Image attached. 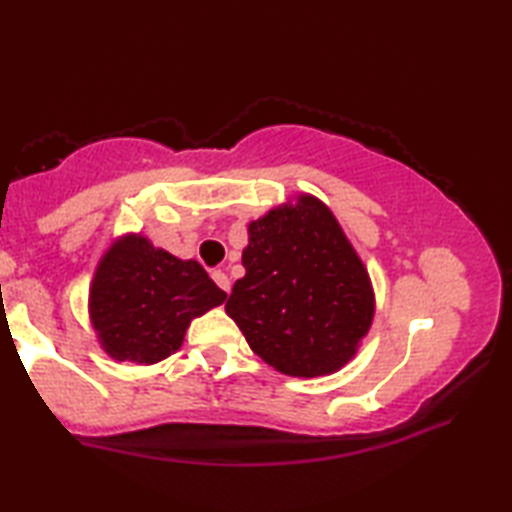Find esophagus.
I'll list each match as a JSON object with an SVG mask.
<instances>
[{
    "label": "esophagus",
    "instance_id": "obj_1",
    "mask_svg": "<svg viewBox=\"0 0 512 512\" xmlns=\"http://www.w3.org/2000/svg\"><path fill=\"white\" fill-rule=\"evenodd\" d=\"M212 280H214L216 284H219V289H223L225 293H230V277L225 275L223 271H214V273H212Z\"/></svg>",
    "mask_w": 512,
    "mask_h": 512
}]
</instances>
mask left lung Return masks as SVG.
I'll return each instance as SVG.
<instances>
[{"label":"left lung","instance_id":"obj_1","mask_svg":"<svg viewBox=\"0 0 512 512\" xmlns=\"http://www.w3.org/2000/svg\"><path fill=\"white\" fill-rule=\"evenodd\" d=\"M246 275L225 311L257 357L289 377H323L354 359L375 291L332 210L311 194L248 223Z\"/></svg>","mask_w":512,"mask_h":512}]
</instances>
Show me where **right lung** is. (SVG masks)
Returning a JSON list of instances; mask_svg holds the SVG:
<instances>
[{
	"label": "right lung",
	"mask_w": 512,
	"mask_h": 512,
	"mask_svg": "<svg viewBox=\"0 0 512 512\" xmlns=\"http://www.w3.org/2000/svg\"><path fill=\"white\" fill-rule=\"evenodd\" d=\"M225 298L196 259H178L128 232L94 268L88 311L110 359L151 366L180 350L189 323Z\"/></svg>",
	"instance_id": "obj_1"
}]
</instances>
